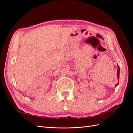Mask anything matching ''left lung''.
I'll use <instances>...</instances> for the list:
<instances>
[{"instance_id":"8db88e82","label":"left lung","mask_w":133,"mask_h":133,"mask_svg":"<svg viewBox=\"0 0 133 133\" xmlns=\"http://www.w3.org/2000/svg\"><path fill=\"white\" fill-rule=\"evenodd\" d=\"M118 70H117V78H118V79L119 80V71H120V69H119V67L118 65ZM118 84H116L115 87L117 86Z\"/></svg>"}]
</instances>
